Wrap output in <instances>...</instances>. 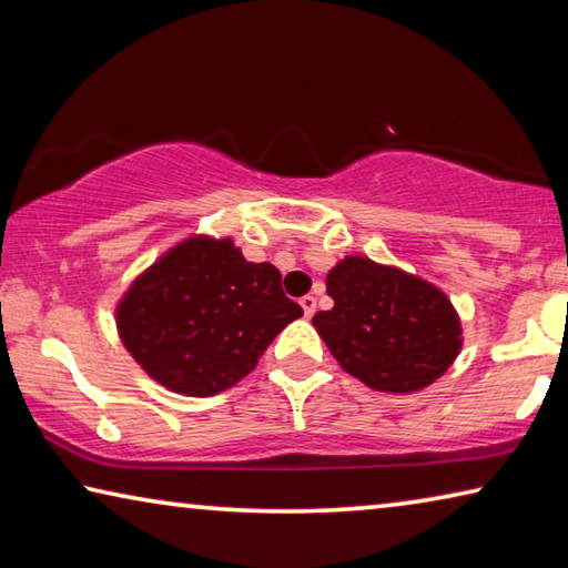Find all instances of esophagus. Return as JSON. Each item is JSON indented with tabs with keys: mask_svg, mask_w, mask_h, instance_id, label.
Instances as JSON below:
<instances>
[{
	"mask_svg": "<svg viewBox=\"0 0 568 568\" xmlns=\"http://www.w3.org/2000/svg\"><path fill=\"white\" fill-rule=\"evenodd\" d=\"M301 305H303V313H305V318H313V313H315V297L313 295H303L301 297Z\"/></svg>",
	"mask_w": 568,
	"mask_h": 568,
	"instance_id": "1",
	"label": "esophagus"
}]
</instances>
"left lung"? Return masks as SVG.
I'll return each instance as SVG.
<instances>
[{
  "label": "left lung",
  "mask_w": 568,
  "mask_h": 568,
  "mask_svg": "<svg viewBox=\"0 0 568 568\" xmlns=\"http://www.w3.org/2000/svg\"><path fill=\"white\" fill-rule=\"evenodd\" d=\"M325 285L333 307L313 325L341 368L365 386L413 393L456 361L460 321L438 287L358 255L335 265Z\"/></svg>",
  "instance_id": "8db88e82"
}]
</instances>
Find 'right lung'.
<instances>
[{
    "label": "right lung",
    "instance_id": "1",
    "mask_svg": "<svg viewBox=\"0 0 568 568\" xmlns=\"http://www.w3.org/2000/svg\"><path fill=\"white\" fill-rule=\"evenodd\" d=\"M303 307L271 263H247L233 240L190 237L130 285L118 305L124 348L150 378L215 396L247 376Z\"/></svg>",
    "mask_w": 568,
    "mask_h": 568
}]
</instances>
